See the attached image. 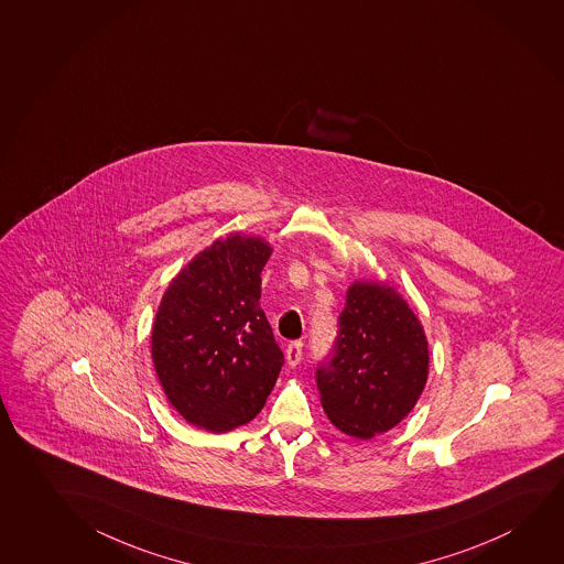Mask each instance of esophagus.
Masks as SVG:
<instances>
[{"label": "esophagus", "instance_id": "1", "mask_svg": "<svg viewBox=\"0 0 564 564\" xmlns=\"http://www.w3.org/2000/svg\"><path fill=\"white\" fill-rule=\"evenodd\" d=\"M286 364L291 365V367H296V365L303 361V341H291L289 346H286L285 351Z\"/></svg>", "mask_w": 564, "mask_h": 564}]
</instances>
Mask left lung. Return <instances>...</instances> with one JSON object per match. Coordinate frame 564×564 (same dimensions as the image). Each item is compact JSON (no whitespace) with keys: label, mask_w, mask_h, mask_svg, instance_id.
Instances as JSON below:
<instances>
[{"label":"left lung","mask_w":564,"mask_h":564,"mask_svg":"<svg viewBox=\"0 0 564 564\" xmlns=\"http://www.w3.org/2000/svg\"><path fill=\"white\" fill-rule=\"evenodd\" d=\"M338 336L316 369L322 406L344 434L369 440L414 408L427 379V339L402 296L379 283H354Z\"/></svg>","instance_id":"obj_1"}]
</instances>
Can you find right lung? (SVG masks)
<instances>
[{
    "label": "right lung",
    "instance_id": "right-lung-1",
    "mask_svg": "<svg viewBox=\"0 0 564 564\" xmlns=\"http://www.w3.org/2000/svg\"><path fill=\"white\" fill-rule=\"evenodd\" d=\"M271 248L230 235L170 283L152 328V359L172 406L191 425L228 432L258 416L285 364L261 311Z\"/></svg>",
    "mask_w": 564,
    "mask_h": 564
}]
</instances>
